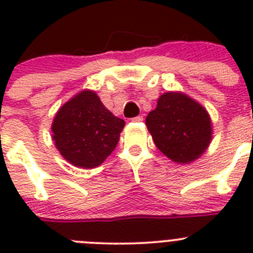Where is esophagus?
<instances>
[{"label":"esophagus","mask_w":253,"mask_h":253,"mask_svg":"<svg viewBox=\"0 0 253 253\" xmlns=\"http://www.w3.org/2000/svg\"><path fill=\"white\" fill-rule=\"evenodd\" d=\"M133 122H135V123H140V122H143V116L142 115H138V116H135V118H133Z\"/></svg>","instance_id":"obj_1"}]
</instances>
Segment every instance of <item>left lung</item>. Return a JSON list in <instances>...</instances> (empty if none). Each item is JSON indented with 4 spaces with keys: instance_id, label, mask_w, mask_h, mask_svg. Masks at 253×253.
<instances>
[{
    "instance_id": "left-lung-1",
    "label": "left lung",
    "mask_w": 253,
    "mask_h": 253,
    "mask_svg": "<svg viewBox=\"0 0 253 253\" xmlns=\"http://www.w3.org/2000/svg\"><path fill=\"white\" fill-rule=\"evenodd\" d=\"M146 124L154 144L177 163H190L205 152L211 140V122L202 105L181 92L160 96Z\"/></svg>"
}]
</instances>
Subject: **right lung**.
Masks as SVG:
<instances>
[{
    "label": "right lung",
    "instance_id": "obj_1",
    "mask_svg": "<svg viewBox=\"0 0 253 253\" xmlns=\"http://www.w3.org/2000/svg\"><path fill=\"white\" fill-rule=\"evenodd\" d=\"M124 125L93 91L84 90L58 110L51 131L55 147L69 163L93 169L115 149Z\"/></svg>",
    "mask_w": 253,
    "mask_h": 253
}]
</instances>
